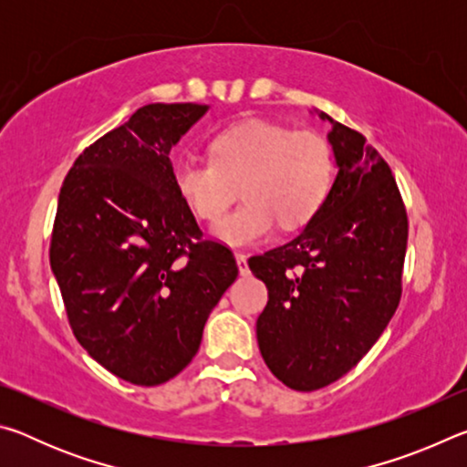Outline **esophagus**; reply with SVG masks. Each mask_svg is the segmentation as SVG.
<instances>
[{
  "instance_id": "1",
  "label": "esophagus",
  "mask_w": 467,
  "mask_h": 467,
  "mask_svg": "<svg viewBox=\"0 0 467 467\" xmlns=\"http://www.w3.org/2000/svg\"><path fill=\"white\" fill-rule=\"evenodd\" d=\"M234 259H236V265H239V272H241V275H249L247 255H244V253H234Z\"/></svg>"
}]
</instances>
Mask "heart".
I'll list each match as a JSON object with an SVG mask.
<instances>
[{
	"label": "heart",
	"instance_id": "b5f03b06",
	"mask_svg": "<svg viewBox=\"0 0 467 467\" xmlns=\"http://www.w3.org/2000/svg\"><path fill=\"white\" fill-rule=\"evenodd\" d=\"M336 158L329 140L311 130L249 119L231 125L210 141V161L185 156L172 169L181 200L197 218L214 223L236 195L244 203L214 226L233 247H251L275 226L298 228L326 203Z\"/></svg>",
	"mask_w": 467,
	"mask_h": 467
}]
</instances>
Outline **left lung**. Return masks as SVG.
Masks as SVG:
<instances>
[{"label": "left lung", "mask_w": 467, "mask_h": 467, "mask_svg": "<svg viewBox=\"0 0 467 467\" xmlns=\"http://www.w3.org/2000/svg\"><path fill=\"white\" fill-rule=\"evenodd\" d=\"M334 128L337 177L296 239L249 259L267 300L257 344L296 391L337 381L373 348L401 298L408 214L389 164L357 130Z\"/></svg>", "instance_id": "1"}]
</instances>
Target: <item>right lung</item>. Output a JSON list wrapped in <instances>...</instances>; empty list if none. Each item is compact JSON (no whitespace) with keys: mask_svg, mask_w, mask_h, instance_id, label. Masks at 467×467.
Instances as JSON below:
<instances>
[{"mask_svg":"<svg viewBox=\"0 0 467 467\" xmlns=\"http://www.w3.org/2000/svg\"><path fill=\"white\" fill-rule=\"evenodd\" d=\"M208 110L152 102L76 158L63 179L49 259L78 342L133 385H161L200 350L236 280L233 251L203 239L172 183L171 148Z\"/></svg>","mask_w":467,"mask_h":467,"instance_id":"right-lung-1","label":"right lung"}]
</instances>
